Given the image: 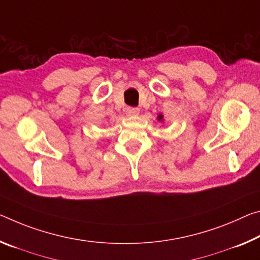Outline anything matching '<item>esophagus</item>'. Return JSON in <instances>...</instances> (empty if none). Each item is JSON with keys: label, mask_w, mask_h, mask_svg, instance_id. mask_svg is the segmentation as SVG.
Returning a JSON list of instances; mask_svg holds the SVG:
<instances>
[{"label": "esophagus", "mask_w": 260, "mask_h": 260, "mask_svg": "<svg viewBox=\"0 0 260 260\" xmlns=\"http://www.w3.org/2000/svg\"><path fill=\"white\" fill-rule=\"evenodd\" d=\"M140 112V110L138 108H127L126 109V114L128 115V117H134V115H138Z\"/></svg>", "instance_id": "34e87169"}]
</instances>
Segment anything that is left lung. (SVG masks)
Instances as JSON below:
<instances>
[{"mask_svg": "<svg viewBox=\"0 0 260 260\" xmlns=\"http://www.w3.org/2000/svg\"><path fill=\"white\" fill-rule=\"evenodd\" d=\"M157 119H158V120H162V119H163V115H162V114H159L158 117H157Z\"/></svg>", "mask_w": 260, "mask_h": 260, "instance_id": "obj_1", "label": "left lung"}]
</instances>
